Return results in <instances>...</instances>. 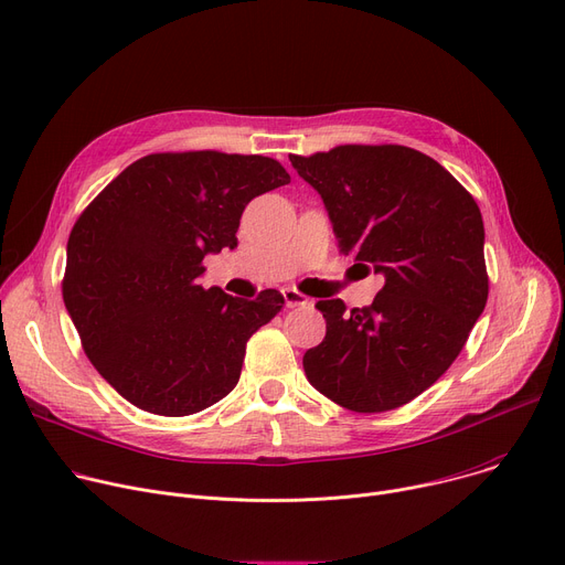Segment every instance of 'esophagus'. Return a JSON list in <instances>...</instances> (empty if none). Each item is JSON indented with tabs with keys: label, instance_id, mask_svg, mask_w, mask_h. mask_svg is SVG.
Here are the masks:
<instances>
[{
	"label": "esophagus",
	"instance_id": "obj_1",
	"mask_svg": "<svg viewBox=\"0 0 565 565\" xmlns=\"http://www.w3.org/2000/svg\"><path fill=\"white\" fill-rule=\"evenodd\" d=\"M284 300H286V307H302L307 305V295H302L298 288H284Z\"/></svg>",
	"mask_w": 565,
	"mask_h": 565
}]
</instances>
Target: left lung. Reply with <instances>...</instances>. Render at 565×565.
I'll list each match as a JSON object with an SVG mask.
<instances>
[{
    "label": "left lung",
    "instance_id": "1",
    "mask_svg": "<svg viewBox=\"0 0 565 565\" xmlns=\"http://www.w3.org/2000/svg\"><path fill=\"white\" fill-rule=\"evenodd\" d=\"M328 207L339 252L384 275L369 307L320 300L313 387L350 412H390L424 394L465 348L488 302L483 217L433 158L398 143L288 156Z\"/></svg>",
    "mask_w": 565,
    "mask_h": 565
}]
</instances>
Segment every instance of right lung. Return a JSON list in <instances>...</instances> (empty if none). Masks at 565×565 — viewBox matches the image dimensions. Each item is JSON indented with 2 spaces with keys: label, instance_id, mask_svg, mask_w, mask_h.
<instances>
[{
  "label": "right lung",
  "instance_id": "1",
  "mask_svg": "<svg viewBox=\"0 0 565 565\" xmlns=\"http://www.w3.org/2000/svg\"><path fill=\"white\" fill-rule=\"evenodd\" d=\"M288 183L265 156L151 153L84 207L68 237L64 305L86 358L128 403L188 417L235 387L247 341L284 295L205 290L203 258L233 249L245 205Z\"/></svg>",
  "mask_w": 565,
  "mask_h": 565
}]
</instances>
